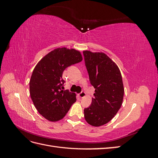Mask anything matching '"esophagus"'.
<instances>
[{
	"mask_svg": "<svg viewBox=\"0 0 158 158\" xmlns=\"http://www.w3.org/2000/svg\"><path fill=\"white\" fill-rule=\"evenodd\" d=\"M85 95V92H84V91H82L79 94H78V96L80 98H84Z\"/></svg>",
	"mask_w": 158,
	"mask_h": 158,
	"instance_id": "1",
	"label": "esophagus"
}]
</instances>
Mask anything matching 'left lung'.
Masks as SVG:
<instances>
[{
    "instance_id": "1",
    "label": "left lung",
    "mask_w": 158,
    "mask_h": 158,
    "mask_svg": "<svg viewBox=\"0 0 158 158\" xmlns=\"http://www.w3.org/2000/svg\"><path fill=\"white\" fill-rule=\"evenodd\" d=\"M89 82L95 88L91 106L84 109L90 125L99 127L109 122L121 108L124 88L120 70L103 52H83Z\"/></svg>"
}]
</instances>
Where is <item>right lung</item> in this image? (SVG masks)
I'll return each mask as SVG.
<instances>
[{
    "label": "right lung",
    "instance_id": "obj_1",
    "mask_svg": "<svg viewBox=\"0 0 158 158\" xmlns=\"http://www.w3.org/2000/svg\"><path fill=\"white\" fill-rule=\"evenodd\" d=\"M82 60L74 49L58 48L45 55L33 70L30 81V96L41 115L50 121L63 118L76 101V94L63 90V71Z\"/></svg>",
    "mask_w": 158,
    "mask_h": 158
}]
</instances>
